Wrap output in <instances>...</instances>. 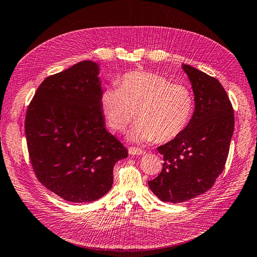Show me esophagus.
I'll use <instances>...</instances> for the list:
<instances>
[{"label":"esophagus","instance_id":"esophagus-1","mask_svg":"<svg viewBox=\"0 0 257 257\" xmlns=\"http://www.w3.org/2000/svg\"><path fill=\"white\" fill-rule=\"evenodd\" d=\"M128 152L130 156H142V154H145L146 151L141 150V149H138V148H134V147H130L128 149Z\"/></svg>","mask_w":257,"mask_h":257}]
</instances>
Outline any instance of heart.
I'll return each mask as SVG.
<instances>
[{
  "instance_id": "obj_1",
  "label": "heart",
  "mask_w": 257,
  "mask_h": 257,
  "mask_svg": "<svg viewBox=\"0 0 257 257\" xmlns=\"http://www.w3.org/2000/svg\"><path fill=\"white\" fill-rule=\"evenodd\" d=\"M100 107L107 123L116 131L126 129L136 114L138 121L129 131L130 141L165 142L187 128L194 97L186 86L172 84L162 75L135 71L122 75L118 87L101 93Z\"/></svg>"
}]
</instances>
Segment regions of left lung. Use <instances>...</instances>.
<instances>
[{
  "label": "left lung",
  "instance_id": "8db88e82",
  "mask_svg": "<svg viewBox=\"0 0 257 257\" xmlns=\"http://www.w3.org/2000/svg\"><path fill=\"white\" fill-rule=\"evenodd\" d=\"M192 84L195 109L187 128L158 148L164 159L149 187L160 200L178 204L206 193L221 174L234 129L231 101L214 77L182 64Z\"/></svg>",
  "mask_w": 257,
  "mask_h": 257
}]
</instances>
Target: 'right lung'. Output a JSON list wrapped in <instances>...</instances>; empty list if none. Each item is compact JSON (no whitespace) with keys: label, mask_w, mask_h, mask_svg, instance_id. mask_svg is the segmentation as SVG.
<instances>
[{"label":"right lung","mask_w":257,"mask_h":257,"mask_svg":"<svg viewBox=\"0 0 257 257\" xmlns=\"http://www.w3.org/2000/svg\"><path fill=\"white\" fill-rule=\"evenodd\" d=\"M99 64L81 61L48 76L29 104L25 134L36 176L70 202H92L112 186L128 150L106 129Z\"/></svg>","instance_id":"add662e5"}]
</instances>
